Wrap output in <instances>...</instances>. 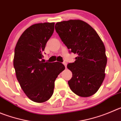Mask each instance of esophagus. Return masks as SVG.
I'll return each mask as SVG.
<instances>
[{
    "instance_id": "1",
    "label": "esophagus",
    "mask_w": 121,
    "mask_h": 121,
    "mask_svg": "<svg viewBox=\"0 0 121 121\" xmlns=\"http://www.w3.org/2000/svg\"><path fill=\"white\" fill-rule=\"evenodd\" d=\"M63 64L64 65V66H65V67L66 68V67H67V63H66V62H63Z\"/></svg>"
}]
</instances>
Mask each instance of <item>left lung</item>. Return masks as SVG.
<instances>
[{"label": "left lung", "mask_w": 121, "mask_h": 121, "mask_svg": "<svg viewBox=\"0 0 121 121\" xmlns=\"http://www.w3.org/2000/svg\"><path fill=\"white\" fill-rule=\"evenodd\" d=\"M55 29L70 52L77 55L74 63L67 64L72 72L70 88L80 97L91 96L105 78L107 57L103 42L95 30L82 20L58 22Z\"/></svg>", "instance_id": "8db88e82"}]
</instances>
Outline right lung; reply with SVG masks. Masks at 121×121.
<instances>
[{"label":"right lung","mask_w":121,"mask_h":121,"mask_svg":"<svg viewBox=\"0 0 121 121\" xmlns=\"http://www.w3.org/2000/svg\"><path fill=\"white\" fill-rule=\"evenodd\" d=\"M54 22L32 25L21 35L15 48L13 67L21 88L29 99L36 103L52 95L54 82L65 69L62 63L43 61L47 42L52 35Z\"/></svg>","instance_id":"add662e5"}]
</instances>
